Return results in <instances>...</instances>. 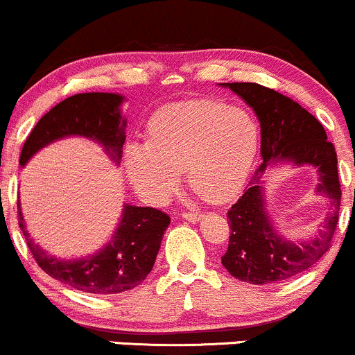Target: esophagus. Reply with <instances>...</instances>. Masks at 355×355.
<instances>
[{
  "mask_svg": "<svg viewBox=\"0 0 355 355\" xmlns=\"http://www.w3.org/2000/svg\"><path fill=\"white\" fill-rule=\"evenodd\" d=\"M182 218L187 220V222L195 223V222H200L202 214H197V211H185V214L182 215Z\"/></svg>",
  "mask_w": 355,
  "mask_h": 355,
  "instance_id": "esophagus-1",
  "label": "esophagus"
}]
</instances>
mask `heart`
I'll use <instances>...</instances> for the list:
<instances>
[{"label": "heart", "mask_w": 355, "mask_h": 355, "mask_svg": "<svg viewBox=\"0 0 355 355\" xmlns=\"http://www.w3.org/2000/svg\"><path fill=\"white\" fill-rule=\"evenodd\" d=\"M259 148L248 113L211 100L166 105L152 116L146 144L125 148V172L148 203L165 202L187 173L190 189L209 203L230 200L245 185Z\"/></svg>", "instance_id": "obj_1"}]
</instances>
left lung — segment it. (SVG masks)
<instances>
[{
  "label": "left lung",
  "mask_w": 355,
  "mask_h": 355,
  "mask_svg": "<svg viewBox=\"0 0 355 355\" xmlns=\"http://www.w3.org/2000/svg\"><path fill=\"white\" fill-rule=\"evenodd\" d=\"M218 85L230 88L254 110L260 123L263 160L248 182L245 193L227 214L232 232L222 266L242 282H284L311 268L331 247L342 195L336 148L327 141L320 121L282 93L257 83ZM280 164L313 166L320 178L316 193L331 203V211L318 235L307 241L284 238L266 210L265 175Z\"/></svg>",
  "instance_id": "8db88e82"
}]
</instances>
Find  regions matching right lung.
<instances>
[{
  "mask_svg": "<svg viewBox=\"0 0 355 355\" xmlns=\"http://www.w3.org/2000/svg\"><path fill=\"white\" fill-rule=\"evenodd\" d=\"M125 96L120 93H78L53 107L31 130L24 141L19 165L24 166L44 146L70 137H83L103 146L105 153L120 165L125 144L126 118L121 115ZM18 223L28 248L40 267L53 279L76 291L113 295L132 291L152 272L170 217L152 207L123 203L121 218L112 237L100 250L61 259L33 242L18 202Z\"/></svg>",
  "mask_w": 355,
  "mask_h": 355,
  "instance_id": "1",
  "label": "right lung"
}]
</instances>
